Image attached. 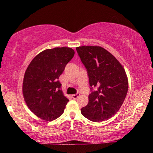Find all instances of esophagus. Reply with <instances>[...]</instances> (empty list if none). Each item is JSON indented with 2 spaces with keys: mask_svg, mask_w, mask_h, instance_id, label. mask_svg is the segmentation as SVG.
<instances>
[{
  "mask_svg": "<svg viewBox=\"0 0 153 153\" xmlns=\"http://www.w3.org/2000/svg\"><path fill=\"white\" fill-rule=\"evenodd\" d=\"M79 93H77V94H75V95H72V97L73 98V99L74 100H76V99H77V98H78L79 97Z\"/></svg>",
  "mask_w": 153,
  "mask_h": 153,
  "instance_id": "34e87169",
  "label": "esophagus"
}]
</instances>
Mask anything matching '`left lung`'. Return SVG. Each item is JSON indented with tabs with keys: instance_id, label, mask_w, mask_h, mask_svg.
<instances>
[{
	"instance_id": "1",
	"label": "left lung",
	"mask_w": 153,
	"mask_h": 153,
	"mask_svg": "<svg viewBox=\"0 0 153 153\" xmlns=\"http://www.w3.org/2000/svg\"><path fill=\"white\" fill-rule=\"evenodd\" d=\"M88 71L90 86L95 88L88 96V104L81 114L93 122L114 116L124 102L128 91V79L120 62L110 52L99 46L76 48Z\"/></svg>"
}]
</instances>
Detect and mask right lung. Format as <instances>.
Masks as SVG:
<instances>
[{"label": "right lung", "instance_id": "right-lung-1", "mask_svg": "<svg viewBox=\"0 0 153 153\" xmlns=\"http://www.w3.org/2000/svg\"><path fill=\"white\" fill-rule=\"evenodd\" d=\"M70 47L44 50L30 62L24 74L22 92L24 101L35 116L52 121L61 116L69 100L58 81L66 65L74 57Z\"/></svg>", "mask_w": 153, "mask_h": 153}]
</instances>
